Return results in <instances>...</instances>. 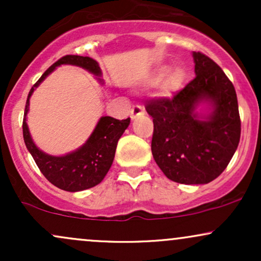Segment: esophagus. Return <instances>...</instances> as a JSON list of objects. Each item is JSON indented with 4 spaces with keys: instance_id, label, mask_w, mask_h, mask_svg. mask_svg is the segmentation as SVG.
Returning <instances> with one entry per match:
<instances>
[{
    "instance_id": "obj_1",
    "label": "esophagus",
    "mask_w": 261,
    "mask_h": 261,
    "mask_svg": "<svg viewBox=\"0 0 261 261\" xmlns=\"http://www.w3.org/2000/svg\"><path fill=\"white\" fill-rule=\"evenodd\" d=\"M145 115V109L140 106H135L130 112V118L131 119H136L137 116H142Z\"/></svg>"
}]
</instances>
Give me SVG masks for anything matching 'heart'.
I'll use <instances>...</instances> for the list:
<instances>
[{"instance_id":"b5f03b06","label":"heart","mask_w":261,"mask_h":261,"mask_svg":"<svg viewBox=\"0 0 261 261\" xmlns=\"http://www.w3.org/2000/svg\"><path fill=\"white\" fill-rule=\"evenodd\" d=\"M166 73V68L160 67L154 71L153 73L149 77V82L154 83L158 80H161L163 74ZM182 81H184V73L180 68H174V70H170L168 73L162 79L160 85H158V93L163 97H169L174 93L176 89H179V87L181 86Z\"/></svg>"}]
</instances>
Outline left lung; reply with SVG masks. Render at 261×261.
<instances>
[{"label":"left lung","mask_w":261,"mask_h":261,"mask_svg":"<svg viewBox=\"0 0 261 261\" xmlns=\"http://www.w3.org/2000/svg\"><path fill=\"white\" fill-rule=\"evenodd\" d=\"M195 79L173 98L152 99V154L164 175L180 184H207L232 160L241 139V118L233 83L214 60L193 53ZM208 102L212 112L196 108Z\"/></svg>","instance_id":"8db88e82"}]
</instances>
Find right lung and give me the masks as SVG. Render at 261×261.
<instances>
[{
	"mask_svg": "<svg viewBox=\"0 0 261 261\" xmlns=\"http://www.w3.org/2000/svg\"><path fill=\"white\" fill-rule=\"evenodd\" d=\"M60 65H74L85 68L98 77L100 82L101 71L95 60L88 56L66 55L55 64L50 66L38 80V82L32 87L25 103L24 119H23V139L24 143L34 158L38 168L43 173L45 178L51 184L61 190L81 191L98 185L107 175L108 170L112 167L114 155H115L118 141L130 124V118L125 120H118L112 116H101L97 126L89 139L83 146L71 153L60 155H50L40 151L33 142L27 125V113L29 110V98L34 89L49 76Z\"/></svg>",
	"mask_w": 261,
	"mask_h": 261,
	"instance_id": "right-lung-1",
	"label": "right lung"
}]
</instances>
